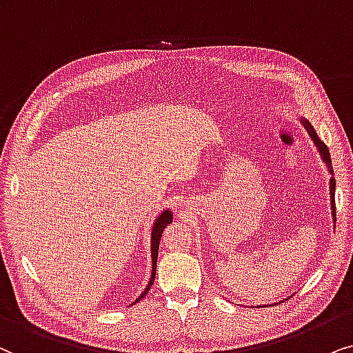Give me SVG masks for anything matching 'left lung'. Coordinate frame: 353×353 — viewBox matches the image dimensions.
<instances>
[{
	"instance_id": "obj_1",
	"label": "left lung",
	"mask_w": 353,
	"mask_h": 353,
	"mask_svg": "<svg viewBox=\"0 0 353 353\" xmlns=\"http://www.w3.org/2000/svg\"><path fill=\"white\" fill-rule=\"evenodd\" d=\"M302 124L305 125V129H307V132H308L310 137H312L313 143H314V147L318 148V152H319V154H321L323 161L326 163V166H327V171H330V174H331V176H332V172H334V171H332V164H331V154H330V150H327L326 145H324V143L321 142V140H319L318 134L314 132L313 125L310 124L308 121L302 119ZM330 192H331V210H332V218H334V223H336V201H334L336 179H334V177H331V179H330ZM263 307H266V305H263Z\"/></svg>"
}]
</instances>
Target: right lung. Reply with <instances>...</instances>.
Masks as SVG:
<instances>
[{"instance_id":"add662e5","label":"right lung","mask_w":353,"mask_h":353,"mask_svg":"<svg viewBox=\"0 0 353 353\" xmlns=\"http://www.w3.org/2000/svg\"><path fill=\"white\" fill-rule=\"evenodd\" d=\"M169 223H172V213L171 210H164L161 214L158 216L157 221H154L153 224V229H152V278H150L147 288H145V290L142 294L139 295V299L135 300V302H140L145 295H147V292L150 290V288H152L153 283H154V276H157V261H158V248H159V241H161V234L164 231V228ZM134 302V303H135Z\"/></svg>"}]
</instances>
